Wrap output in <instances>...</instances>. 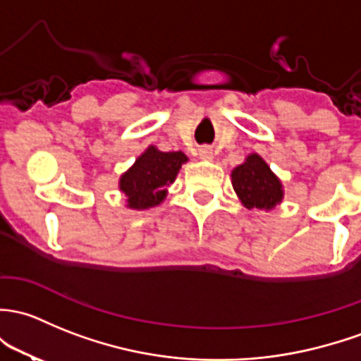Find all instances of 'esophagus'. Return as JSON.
I'll list each match as a JSON object with an SVG mask.
<instances>
[{
  "instance_id": "34e87169",
  "label": "esophagus",
  "mask_w": 361,
  "mask_h": 361,
  "mask_svg": "<svg viewBox=\"0 0 361 361\" xmlns=\"http://www.w3.org/2000/svg\"><path fill=\"white\" fill-rule=\"evenodd\" d=\"M199 157L204 159V161H209V159H212V150L209 147H202V149H199Z\"/></svg>"
}]
</instances>
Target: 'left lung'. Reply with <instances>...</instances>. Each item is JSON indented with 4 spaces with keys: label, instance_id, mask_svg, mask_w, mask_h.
<instances>
[{
    "label": "left lung",
    "instance_id": "8db88e82",
    "mask_svg": "<svg viewBox=\"0 0 361 361\" xmlns=\"http://www.w3.org/2000/svg\"><path fill=\"white\" fill-rule=\"evenodd\" d=\"M231 183L247 209H271L282 200V183L257 154L233 169Z\"/></svg>",
    "mask_w": 361,
    "mask_h": 361
}]
</instances>
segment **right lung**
<instances>
[{
	"label": "right lung",
	"instance_id": "1",
	"mask_svg": "<svg viewBox=\"0 0 361 361\" xmlns=\"http://www.w3.org/2000/svg\"><path fill=\"white\" fill-rule=\"evenodd\" d=\"M187 162L183 152H161L149 147L136 159L135 166L121 176L119 187L133 209H149L164 200L181 164Z\"/></svg>",
	"mask_w": 361,
	"mask_h": 361
}]
</instances>
